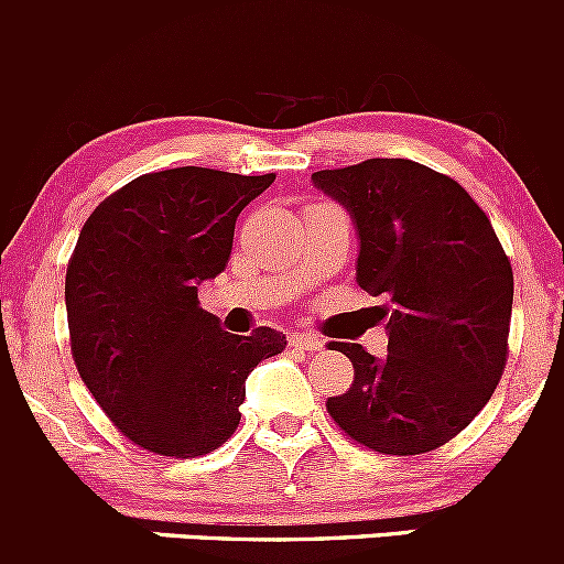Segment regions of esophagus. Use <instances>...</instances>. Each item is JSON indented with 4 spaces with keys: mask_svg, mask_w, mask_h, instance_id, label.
Returning a JSON list of instances; mask_svg holds the SVG:
<instances>
[{
    "mask_svg": "<svg viewBox=\"0 0 564 564\" xmlns=\"http://www.w3.org/2000/svg\"><path fill=\"white\" fill-rule=\"evenodd\" d=\"M290 345H295V348H304V350H323V348H326V343H323L321 337H315V334H306V332L290 334Z\"/></svg>",
    "mask_w": 564,
    "mask_h": 564,
    "instance_id": "34e87169",
    "label": "esophagus"
}]
</instances>
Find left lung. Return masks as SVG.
<instances>
[{"instance_id": "left-lung-1", "label": "left lung", "mask_w": 564, "mask_h": 564, "mask_svg": "<svg viewBox=\"0 0 564 564\" xmlns=\"http://www.w3.org/2000/svg\"><path fill=\"white\" fill-rule=\"evenodd\" d=\"M312 183L354 219L359 288L389 301L376 306L383 359L332 343L354 361V383L328 398V414L376 453H431L482 411L505 372L510 260L469 192L425 164L367 159Z\"/></svg>"}]
</instances>
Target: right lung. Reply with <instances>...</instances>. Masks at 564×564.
Instances as JSON below:
<instances>
[{
    "label": "right lung",
    "mask_w": 564,
    "mask_h": 564,
    "mask_svg": "<svg viewBox=\"0 0 564 564\" xmlns=\"http://www.w3.org/2000/svg\"><path fill=\"white\" fill-rule=\"evenodd\" d=\"M271 175L177 166L106 197L65 274L70 350L82 381L139 447L166 458L214 453L236 433L247 376L288 339L221 328L197 288L230 260L236 219Z\"/></svg>",
    "instance_id": "1"
}]
</instances>
